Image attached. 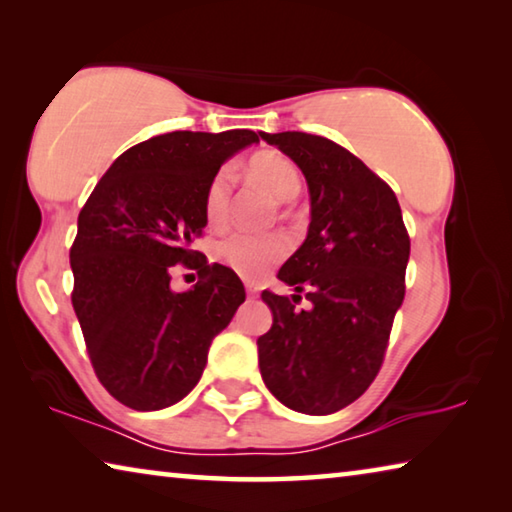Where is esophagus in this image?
<instances>
[{"instance_id": "esophagus-1", "label": "esophagus", "mask_w": 512, "mask_h": 512, "mask_svg": "<svg viewBox=\"0 0 512 512\" xmlns=\"http://www.w3.org/2000/svg\"><path fill=\"white\" fill-rule=\"evenodd\" d=\"M246 293H248V296H250V298H255V296H257V293H259V289H257V284H250V282H248V284H246Z\"/></svg>"}]
</instances>
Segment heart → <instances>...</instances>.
Masks as SVG:
<instances>
[{
	"label": "heart",
	"mask_w": 512,
	"mask_h": 512,
	"mask_svg": "<svg viewBox=\"0 0 512 512\" xmlns=\"http://www.w3.org/2000/svg\"><path fill=\"white\" fill-rule=\"evenodd\" d=\"M248 176L262 185L275 201H291L300 192V173L287 155L280 151H259L248 160ZM232 173L221 169L205 189V219L212 228H221L230 216ZM291 241L282 232H248L237 230L225 237L219 246L223 262L235 268L237 273L255 277L268 266L280 262L289 253Z\"/></svg>",
	"instance_id": "b5f03b06"
}]
</instances>
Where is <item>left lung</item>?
I'll return each mask as SVG.
<instances>
[{
  "label": "left lung",
  "mask_w": 512,
  "mask_h": 512,
  "mask_svg": "<svg viewBox=\"0 0 512 512\" xmlns=\"http://www.w3.org/2000/svg\"><path fill=\"white\" fill-rule=\"evenodd\" d=\"M259 137L298 164L311 203L305 244L277 273L298 296L262 293L273 325L257 339L259 372L284 406L327 415L377 377L404 300L411 239L393 189L357 155L320 135ZM300 292L309 310L292 305Z\"/></svg>",
  "instance_id": "8db88e82"
}]
</instances>
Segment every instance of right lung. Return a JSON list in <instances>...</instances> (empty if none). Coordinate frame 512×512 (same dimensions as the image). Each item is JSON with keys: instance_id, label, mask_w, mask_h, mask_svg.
Returning <instances> with one entry per match:
<instances>
[{"instance_id": "1", "label": "right lung", "mask_w": 512, "mask_h": 512, "mask_svg": "<svg viewBox=\"0 0 512 512\" xmlns=\"http://www.w3.org/2000/svg\"><path fill=\"white\" fill-rule=\"evenodd\" d=\"M246 128L173 131L121 153L79 214L69 250L72 305L92 368L135 411L176 404L203 375L212 339L246 300L235 271L207 264L205 189L221 164L257 144ZM199 271L192 290L170 289V266Z\"/></svg>"}]
</instances>
